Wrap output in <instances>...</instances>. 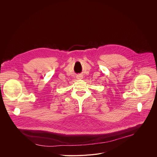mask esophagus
Returning <instances> with one entry per match:
<instances>
[{"label":"esophagus","instance_id":"1","mask_svg":"<svg viewBox=\"0 0 157 157\" xmlns=\"http://www.w3.org/2000/svg\"><path fill=\"white\" fill-rule=\"evenodd\" d=\"M77 77L78 79H82L83 78V76L82 75H77Z\"/></svg>","mask_w":157,"mask_h":157}]
</instances>
